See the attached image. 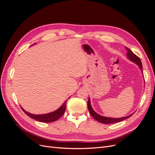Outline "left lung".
<instances>
[{
	"mask_svg": "<svg viewBox=\"0 0 155 155\" xmlns=\"http://www.w3.org/2000/svg\"><path fill=\"white\" fill-rule=\"evenodd\" d=\"M125 48L127 49V58L130 61H131L132 62H134L137 65H138L140 70H142V64L141 60H140V59L138 57V56L137 55H135L129 48H127V47H125ZM87 107H88L89 112H90L91 115L93 117V118H94L96 120H97V121H99V122L104 124H114V123H116V122H120V121H123L125 119H127L128 118H129V117H130L131 116L133 115V114H130L129 116H125V117H122V118H108V117H105V116L99 115L98 114H97L96 112L92 108V106H91V100H90V98H89V97H88V102H87Z\"/></svg>",
	"mask_w": 155,
	"mask_h": 155,
	"instance_id": "8db88e82",
	"label": "left lung"
}]
</instances>
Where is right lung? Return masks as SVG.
Instances as JSON below:
<instances>
[{"mask_svg": "<svg viewBox=\"0 0 155 155\" xmlns=\"http://www.w3.org/2000/svg\"><path fill=\"white\" fill-rule=\"evenodd\" d=\"M67 101L64 102V104L61 106L58 110H56L52 112H50L48 114H33L31 113H29L27 111H26L25 109H23V108L21 107L22 110L25 112V113L30 117L31 118L34 119L38 121H41V122H45V123H50L53 122L54 121L58 120L59 118L61 117L63 114L64 113V111L66 110L67 108Z\"/></svg>", "mask_w": 155, "mask_h": 155, "instance_id": "add662e5", "label": "right lung"}]
</instances>
